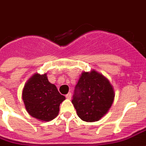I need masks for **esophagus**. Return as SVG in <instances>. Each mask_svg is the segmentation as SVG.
<instances>
[{
  "instance_id": "esophagus-1",
  "label": "esophagus",
  "mask_w": 146,
  "mask_h": 146,
  "mask_svg": "<svg viewBox=\"0 0 146 146\" xmlns=\"http://www.w3.org/2000/svg\"><path fill=\"white\" fill-rule=\"evenodd\" d=\"M65 97H66V98H68V99H70L71 97H72V93L68 92L66 95H65Z\"/></svg>"
}]
</instances>
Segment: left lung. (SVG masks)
<instances>
[{
  "instance_id": "obj_1",
  "label": "left lung",
  "mask_w": 146,
  "mask_h": 146,
  "mask_svg": "<svg viewBox=\"0 0 146 146\" xmlns=\"http://www.w3.org/2000/svg\"><path fill=\"white\" fill-rule=\"evenodd\" d=\"M114 98L115 92L109 81L92 70L82 73L72 102L80 119L92 122L98 121L108 112Z\"/></svg>"
}]
</instances>
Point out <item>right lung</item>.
I'll return each mask as SVG.
<instances>
[{
	"label": "right lung",
	"instance_id": "add662e5",
	"mask_svg": "<svg viewBox=\"0 0 146 146\" xmlns=\"http://www.w3.org/2000/svg\"><path fill=\"white\" fill-rule=\"evenodd\" d=\"M22 99L27 111L34 118L48 121L59 112V106L65 99L56 86L48 82L47 74H35L25 84Z\"/></svg>",
	"mask_w": 146,
	"mask_h": 146
}]
</instances>
